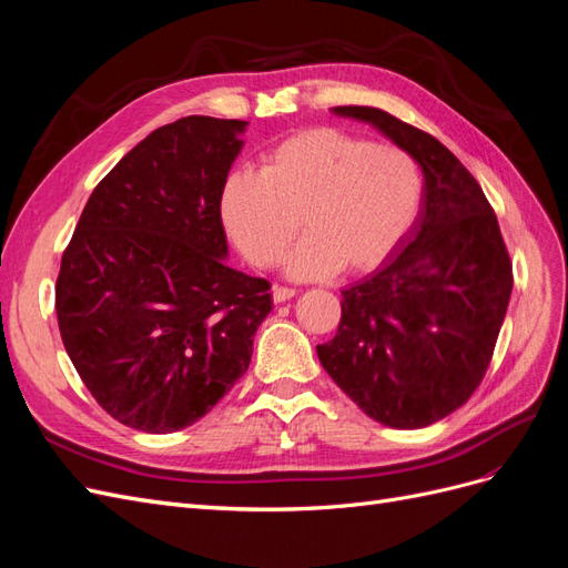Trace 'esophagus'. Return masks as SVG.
<instances>
[{"label":"esophagus","instance_id":"esophagus-1","mask_svg":"<svg viewBox=\"0 0 568 568\" xmlns=\"http://www.w3.org/2000/svg\"><path fill=\"white\" fill-rule=\"evenodd\" d=\"M296 296V288H291V286H280V284H274V288H272V298H274V303H286V301H291Z\"/></svg>","mask_w":568,"mask_h":568}]
</instances>
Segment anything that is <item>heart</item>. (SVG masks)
Returning a JSON list of instances; mask_svg holds the SVG:
<instances>
[{"mask_svg":"<svg viewBox=\"0 0 568 568\" xmlns=\"http://www.w3.org/2000/svg\"><path fill=\"white\" fill-rule=\"evenodd\" d=\"M422 201V165L407 149L317 125L274 142L261 173L232 170L220 186V217L261 270L277 265L303 227L286 267L296 280H317L338 265H379L415 225Z\"/></svg>","mask_w":568,"mask_h":568,"instance_id":"obj_1","label":"heart"}]
</instances>
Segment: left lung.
<instances>
[{
    "label": "left lung",
    "mask_w": 568,
    "mask_h": 568,
    "mask_svg": "<svg viewBox=\"0 0 568 568\" xmlns=\"http://www.w3.org/2000/svg\"><path fill=\"white\" fill-rule=\"evenodd\" d=\"M367 120L424 170V205L407 246L341 291V322L320 363L336 386L393 428H422L467 403L484 382L514 274L484 189L436 136L374 106Z\"/></svg>",
    "instance_id": "8db88e82"
}]
</instances>
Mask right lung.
Masks as SVG:
<instances>
[{"mask_svg":"<svg viewBox=\"0 0 568 568\" xmlns=\"http://www.w3.org/2000/svg\"><path fill=\"white\" fill-rule=\"evenodd\" d=\"M246 120L186 115L101 180L61 257L57 317L82 384L146 434L199 422L248 369L270 282L232 270L220 186Z\"/></svg>","mask_w":568,"mask_h":568,"instance_id":"obj_1","label":"right lung"}]
</instances>
